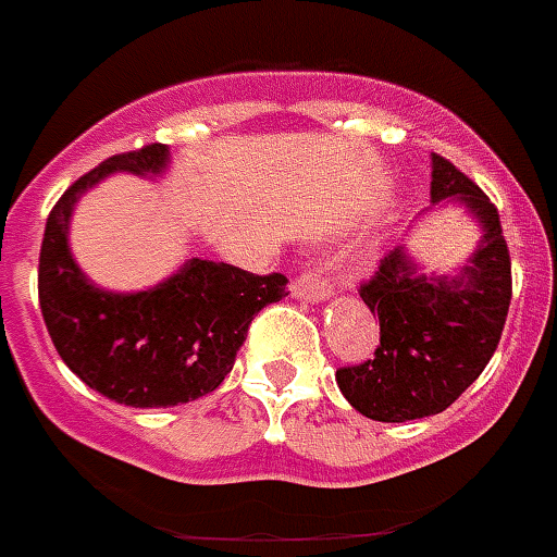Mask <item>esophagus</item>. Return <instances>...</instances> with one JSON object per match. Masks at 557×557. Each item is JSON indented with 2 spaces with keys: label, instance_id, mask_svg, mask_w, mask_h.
<instances>
[{
  "label": "esophagus",
  "instance_id": "esophagus-1",
  "mask_svg": "<svg viewBox=\"0 0 557 557\" xmlns=\"http://www.w3.org/2000/svg\"><path fill=\"white\" fill-rule=\"evenodd\" d=\"M332 293H334L332 284H329L326 278H321L314 270H304L301 275H295L293 295L295 298H301V301H309V304L326 301V298H332Z\"/></svg>",
  "mask_w": 557,
  "mask_h": 557
}]
</instances>
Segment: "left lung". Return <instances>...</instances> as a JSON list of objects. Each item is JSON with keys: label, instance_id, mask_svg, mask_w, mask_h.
Returning <instances> with one entry per match:
<instances>
[{"label": "left lung", "instance_id": "1", "mask_svg": "<svg viewBox=\"0 0 557 557\" xmlns=\"http://www.w3.org/2000/svg\"><path fill=\"white\" fill-rule=\"evenodd\" d=\"M432 203L451 198L480 223L482 236L457 275H426L398 245L359 298L379 318L373 359L337 371L348 405L373 421L401 424L437 416L485 371L499 346L510 293V253L499 211L451 161L432 152Z\"/></svg>", "mask_w": 557, "mask_h": 557}]
</instances>
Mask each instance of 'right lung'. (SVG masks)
I'll list each match as a JSON object with an SVG mask.
<instances>
[{
    "mask_svg": "<svg viewBox=\"0 0 557 557\" xmlns=\"http://www.w3.org/2000/svg\"><path fill=\"white\" fill-rule=\"evenodd\" d=\"M170 147L111 156L69 186L49 211L38 259L44 323L69 371L116 405L175 407L220 387L248 337L253 314L282 301V273L253 275L209 259L141 293H108L88 282L69 250V223L83 191L111 172L161 175Z\"/></svg>",
    "mask_w": 557,
    "mask_h": 557,
    "instance_id": "right-lung-1",
    "label": "right lung"
}]
</instances>
